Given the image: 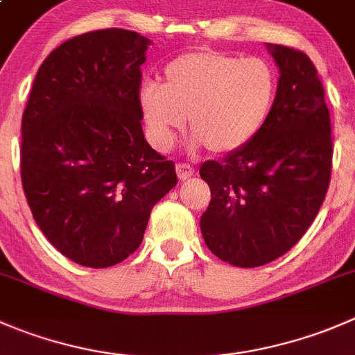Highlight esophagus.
Masks as SVG:
<instances>
[{
  "label": "esophagus",
  "mask_w": 355,
  "mask_h": 355,
  "mask_svg": "<svg viewBox=\"0 0 355 355\" xmlns=\"http://www.w3.org/2000/svg\"><path fill=\"white\" fill-rule=\"evenodd\" d=\"M175 170H177V177L180 180H189L191 177H194V168L187 163H178Z\"/></svg>",
  "instance_id": "34e87169"
}]
</instances>
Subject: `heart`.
<instances>
[{
  "instance_id": "obj_1",
  "label": "heart",
  "mask_w": 355,
  "mask_h": 355,
  "mask_svg": "<svg viewBox=\"0 0 355 355\" xmlns=\"http://www.w3.org/2000/svg\"><path fill=\"white\" fill-rule=\"evenodd\" d=\"M277 94V72L263 58L199 50L166 64L161 85L144 86L139 102L157 149H168L189 118L196 142L213 154H232L269 123Z\"/></svg>"
}]
</instances>
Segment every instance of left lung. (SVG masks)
<instances>
[{
	"label": "left lung",
	"mask_w": 355,
	"mask_h": 355,
	"mask_svg": "<svg viewBox=\"0 0 355 355\" xmlns=\"http://www.w3.org/2000/svg\"><path fill=\"white\" fill-rule=\"evenodd\" d=\"M267 48L279 67L269 123L244 149L199 168L211 191L202 239L220 260L244 269L283 257L302 239L331 177V121L315 65L295 48Z\"/></svg>",
	"instance_id": "8db88e82"
}]
</instances>
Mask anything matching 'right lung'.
Returning a JSON list of instances; mask_svg holds the SVG:
<instances>
[{"instance_id":"add662e5","label":"right lung","mask_w":355,"mask_h":355,"mask_svg":"<svg viewBox=\"0 0 355 355\" xmlns=\"http://www.w3.org/2000/svg\"><path fill=\"white\" fill-rule=\"evenodd\" d=\"M150 43L126 29L71 37L37 69L22 116L27 205L44 237L92 269L128 258L150 209L177 185L173 161L142 130L140 65Z\"/></svg>"}]
</instances>
